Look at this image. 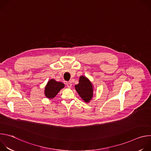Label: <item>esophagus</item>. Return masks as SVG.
<instances>
[{
    "label": "esophagus",
    "instance_id": "1",
    "mask_svg": "<svg viewBox=\"0 0 151 151\" xmlns=\"http://www.w3.org/2000/svg\"><path fill=\"white\" fill-rule=\"evenodd\" d=\"M66 85H67V87L68 88H70L72 87V83H71V82H68L66 83Z\"/></svg>",
    "mask_w": 151,
    "mask_h": 151
}]
</instances>
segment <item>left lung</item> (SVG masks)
<instances>
[{
    "label": "left lung",
    "instance_id": "left-lung-1",
    "mask_svg": "<svg viewBox=\"0 0 151 151\" xmlns=\"http://www.w3.org/2000/svg\"><path fill=\"white\" fill-rule=\"evenodd\" d=\"M75 89L80 97L85 101L89 102L93 96V86L90 81L85 76L79 78V83L75 85Z\"/></svg>",
    "mask_w": 151,
    "mask_h": 151
}]
</instances>
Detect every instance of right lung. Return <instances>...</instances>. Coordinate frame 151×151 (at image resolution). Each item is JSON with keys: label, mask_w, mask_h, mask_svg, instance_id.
<instances>
[{"label": "right lung", "mask_w": 151, "mask_h": 151, "mask_svg": "<svg viewBox=\"0 0 151 151\" xmlns=\"http://www.w3.org/2000/svg\"><path fill=\"white\" fill-rule=\"evenodd\" d=\"M64 87V85L62 82H57L54 79H51L45 87V95L49 99H52Z\"/></svg>", "instance_id": "right-lung-1"}]
</instances>
